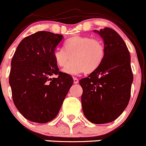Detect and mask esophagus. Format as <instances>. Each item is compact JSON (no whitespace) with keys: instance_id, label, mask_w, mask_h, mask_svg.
<instances>
[{"instance_id":"esophagus-1","label":"esophagus","mask_w":146,"mask_h":146,"mask_svg":"<svg viewBox=\"0 0 146 146\" xmlns=\"http://www.w3.org/2000/svg\"><path fill=\"white\" fill-rule=\"evenodd\" d=\"M73 80H74V84H77L79 82V79L76 77H74L73 78Z\"/></svg>"}]
</instances>
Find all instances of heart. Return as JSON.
Returning a JSON list of instances; mask_svg holds the SVG:
<instances>
[{
	"label": "heart",
	"mask_w": 146,
	"mask_h": 146,
	"mask_svg": "<svg viewBox=\"0 0 146 146\" xmlns=\"http://www.w3.org/2000/svg\"><path fill=\"white\" fill-rule=\"evenodd\" d=\"M62 49H56L52 57L55 64L62 67L68 60L71 61L62 70L63 72L76 75L84 72L90 74L96 71L102 64L106 52L104 43L89 36L75 35L65 40Z\"/></svg>",
	"instance_id": "1"
}]
</instances>
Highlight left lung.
I'll return each instance as SVG.
<instances>
[{
  "mask_svg": "<svg viewBox=\"0 0 146 146\" xmlns=\"http://www.w3.org/2000/svg\"><path fill=\"white\" fill-rule=\"evenodd\" d=\"M94 32L104 40V58L99 68L79 84L84 114L93 123L103 124L117 119L128 106L133 76L131 55L122 37L110 27Z\"/></svg>",
  "mask_w": 146,
  "mask_h": 146,
  "instance_id": "8db88e82",
  "label": "left lung"
}]
</instances>
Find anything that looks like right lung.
I'll use <instances>...</instances> for the list:
<instances>
[{
	"label": "right lung",
	"instance_id": "obj_1",
	"mask_svg": "<svg viewBox=\"0 0 146 146\" xmlns=\"http://www.w3.org/2000/svg\"><path fill=\"white\" fill-rule=\"evenodd\" d=\"M63 35L39 31L25 37L11 60L9 84L14 104L30 121L44 123L57 116L74 81L59 71L53 52ZM57 75V78H51Z\"/></svg>",
	"mask_w": 146,
	"mask_h": 146
}]
</instances>
